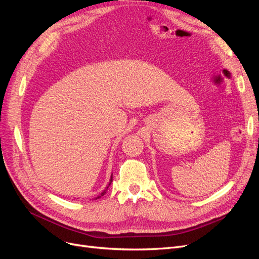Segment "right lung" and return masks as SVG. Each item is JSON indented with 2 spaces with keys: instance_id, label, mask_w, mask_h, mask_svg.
<instances>
[{
  "instance_id": "right-lung-1",
  "label": "right lung",
  "mask_w": 259,
  "mask_h": 259,
  "mask_svg": "<svg viewBox=\"0 0 259 259\" xmlns=\"http://www.w3.org/2000/svg\"><path fill=\"white\" fill-rule=\"evenodd\" d=\"M111 183H112V176H111V178H110V183H109V185H108V186L106 187V189H105V190H104L103 192H101V193H100V194L98 195V197H97L96 199H99V198H101V197H103V195H104V194L106 193V191L108 190V188H109V186H110V185H111Z\"/></svg>"
}]
</instances>
